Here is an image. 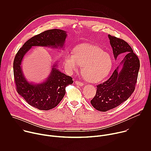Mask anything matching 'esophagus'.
Instances as JSON below:
<instances>
[{
  "mask_svg": "<svg viewBox=\"0 0 151 151\" xmlns=\"http://www.w3.org/2000/svg\"><path fill=\"white\" fill-rule=\"evenodd\" d=\"M75 84L76 85H79V86H83V83L82 82H79V81H75Z\"/></svg>",
  "mask_w": 151,
  "mask_h": 151,
  "instance_id": "esophagus-1",
  "label": "esophagus"
}]
</instances>
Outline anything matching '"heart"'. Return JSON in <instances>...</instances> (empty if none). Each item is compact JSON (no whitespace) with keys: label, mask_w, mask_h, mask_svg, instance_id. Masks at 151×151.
<instances>
[{"label":"heart","mask_w":151,"mask_h":151,"mask_svg":"<svg viewBox=\"0 0 151 151\" xmlns=\"http://www.w3.org/2000/svg\"><path fill=\"white\" fill-rule=\"evenodd\" d=\"M64 64L70 72L77 71L82 66V73L86 80L99 82L109 74L113 66L111 55L101 48L88 44H82L73 50V53L67 52Z\"/></svg>","instance_id":"obj_1"}]
</instances>
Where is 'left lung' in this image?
Returning a JSON list of instances; mask_svg holds the SVG:
<instances>
[{
  "label": "left lung",
  "mask_w": 151,
  "mask_h": 151,
  "mask_svg": "<svg viewBox=\"0 0 151 151\" xmlns=\"http://www.w3.org/2000/svg\"><path fill=\"white\" fill-rule=\"evenodd\" d=\"M108 37L115 59L120 54L125 55L111 76L97 86L96 96L91 103L101 112L115 108L132 96L140 69L139 60L127 42L110 35Z\"/></svg>",
  "instance_id": "8db88e82"
}]
</instances>
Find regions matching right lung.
Segmentation results:
<instances>
[{
    "instance_id": "obj_1",
    "label": "right lung",
    "mask_w": 151,
    "mask_h": 151,
    "mask_svg": "<svg viewBox=\"0 0 151 151\" xmlns=\"http://www.w3.org/2000/svg\"><path fill=\"white\" fill-rule=\"evenodd\" d=\"M67 32L61 29H51L29 39L16 54L14 75L18 93L32 106L39 110L48 111L57 106L66 93V87L73 83L72 78L58 69V62L52 64L48 76L39 83L29 81L22 70L25 55L33 47L63 50Z\"/></svg>"
}]
</instances>
